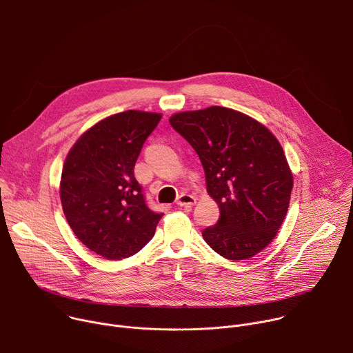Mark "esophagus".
<instances>
[{
  "label": "esophagus",
  "instance_id": "obj_1",
  "mask_svg": "<svg viewBox=\"0 0 353 353\" xmlns=\"http://www.w3.org/2000/svg\"><path fill=\"white\" fill-rule=\"evenodd\" d=\"M195 203H196V198L191 194H181L176 201V204L179 207H190V205H194Z\"/></svg>",
  "mask_w": 353,
  "mask_h": 353
}]
</instances>
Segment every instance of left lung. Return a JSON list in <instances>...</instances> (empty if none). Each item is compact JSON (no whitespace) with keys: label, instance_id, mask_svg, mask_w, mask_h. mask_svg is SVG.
I'll return each instance as SVG.
<instances>
[{"label":"left lung","instance_id":"8db88e82","mask_svg":"<svg viewBox=\"0 0 353 353\" xmlns=\"http://www.w3.org/2000/svg\"><path fill=\"white\" fill-rule=\"evenodd\" d=\"M205 170L208 194L219 204L204 240L228 260H247L276 236L288 212L293 177L271 131L240 112L211 106L170 117Z\"/></svg>","mask_w":353,"mask_h":353}]
</instances>
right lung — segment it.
<instances>
[{"label": "right lung", "mask_w": 353, "mask_h": 353, "mask_svg": "<svg viewBox=\"0 0 353 353\" xmlns=\"http://www.w3.org/2000/svg\"><path fill=\"white\" fill-rule=\"evenodd\" d=\"M162 114L127 110L94 124L64 162L60 196L75 236L97 256L121 260L154 237L163 214L150 210L134 166Z\"/></svg>", "instance_id": "1"}]
</instances>
